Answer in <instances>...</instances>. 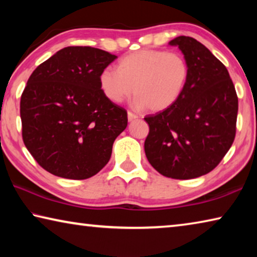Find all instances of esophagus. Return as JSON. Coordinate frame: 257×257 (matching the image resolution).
Returning <instances> with one entry per match:
<instances>
[{"mask_svg": "<svg viewBox=\"0 0 257 257\" xmlns=\"http://www.w3.org/2000/svg\"><path fill=\"white\" fill-rule=\"evenodd\" d=\"M138 116L136 114H134L132 112H128V120L129 121H133V120H136Z\"/></svg>", "mask_w": 257, "mask_h": 257, "instance_id": "34e87169", "label": "esophagus"}]
</instances>
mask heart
<instances>
[{
	"instance_id": "1",
	"label": "heart",
	"mask_w": 257,
	"mask_h": 257,
	"mask_svg": "<svg viewBox=\"0 0 257 257\" xmlns=\"http://www.w3.org/2000/svg\"><path fill=\"white\" fill-rule=\"evenodd\" d=\"M189 66L178 53L142 50L120 59L116 71L104 69L98 84L104 96L120 103L136 94L133 105L153 112L168 110L178 102L188 82Z\"/></svg>"
}]
</instances>
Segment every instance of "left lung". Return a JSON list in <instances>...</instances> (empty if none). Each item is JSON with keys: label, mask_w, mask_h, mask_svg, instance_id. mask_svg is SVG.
<instances>
[{"label": "left lung", "mask_w": 257, "mask_h": 257, "mask_svg": "<svg viewBox=\"0 0 257 257\" xmlns=\"http://www.w3.org/2000/svg\"><path fill=\"white\" fill-rule=\"evenodd\" d=\"M189 66L185 92L168 110L147 115L144 149L152 167L173 179H193L212 171L236 136L238 97L224 64L193 37L169 42Z\"/></svg>", "instance_id": "8db88e82"}]
</instances>
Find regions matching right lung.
Returning a JSON list of instances; mask_svg holds the SVG:
<instances>
[{"label":"right lung","instance_id":"obj_1","mask_svg":"<svg viewBox=\"0 0 257 257\" xmlns=\"http://www.w3.org/2000/svg\"><path fill=\"white\" fill-rule=\"evenodd\" d=\"M116 59L99 49L69 46L35 69L21 95L23 139L43 169L81 180L107 164L127 111L104 96L98 77Z\"/></svg>","mask_w":257,"mask_h":257}]
</instances>
